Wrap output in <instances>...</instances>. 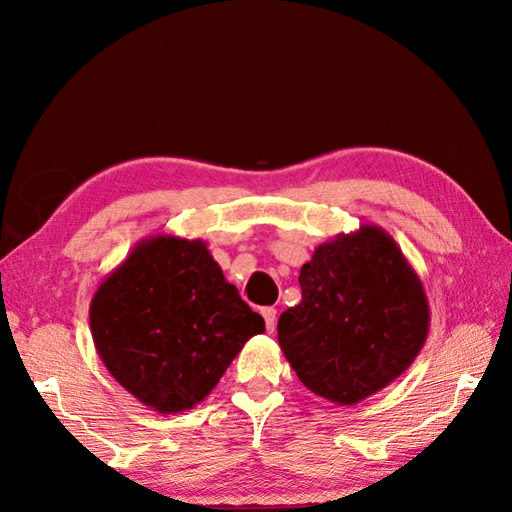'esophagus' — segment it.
<instances>
[{"label": "esophagus", "mask_w": 512, "mask_h": 512, "mask_svg": "<svg viewBox=\"0 0 512 512\" xmlns=\"http://www.w3.org/2000/svg\"><path fill=\"white\" fill-rule=\"evenodd\" d=\"M262 317H264V321H266V330H268V332H275L277 310H275V308H264V310H262Z\"/></svg>", "instance_id": "esophagus-1"}]
</instances>
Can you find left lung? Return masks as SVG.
<instances>
[{"label":"left lung","instance_id":"obj_1","mask_svg":"<svg viewBox=\"0 0 512 512\" xmlns=\"http://www.w3.org/2000/svg\"><path fill=\"white\" fill-rule=\"evenodd\" d=\"M301 303L277 339L312 394L356 405L407 372L429 334V301L385 228L363 224L319 244L299 275Z\"/></svg>","mask_w":512,"mask_h":512}]
</instances>
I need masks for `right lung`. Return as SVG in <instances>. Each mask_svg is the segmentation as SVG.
<instances>
[{"instance_id":"add662e5","label":"right lung","mask_w":512,"mask_h":512,"mask_svg":"<svg viewBox=\"0 0 512 512\" xmlns=\"http://www.w3.org/2000/svg\"><path fill=\"white\" fill-rule=\"evenodd\" d=\"M90 330L118 385L149 409L180 413L211 394L266 325L206 242L151 235L96 288Z\"/></svg>"}]
</instances>
